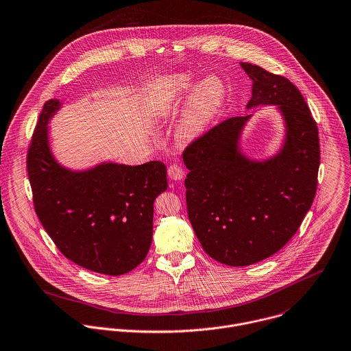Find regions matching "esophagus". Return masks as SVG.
Here are the masks:
<instances>
[{"instance_id": "1", "label": "esophagus", "mask_w": 351, "mask_h": 351, "mask_svg": "<svg viewBox=\"0 0 351 351\" xmlns=\"http://www.w3.org/2000/svg\"><path fill=\"white\" fill-rule=\"evenodd\" d=\"M167 174H169V177H170L171 180H174V181H181V180L184 178V176H185V171H184V169H182L178 163H173V165L169 166Z\"/></svg>"}]
</instances>
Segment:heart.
Instances as JSON below:
<instances>
[{
  "instance_id": "obj_1",
  "label": "heart",
  "mask_w": 351,
  "mask_h": 351,
  "mask_svg": "<svg viewBox=\"0 0 351 351\" xmlns=\"http://www.w3.org/2000/svg\"><path fill=\"white\" fill-rule=\"evenodd\" d=\"M193 88V82L182 76L173 80L170 87L163 86L149 101L147 114L155 122H163L171 110ZM226 98V88L218 76L203 79L195 88L184 118L178 128L181 141H192L202 136L213 119L217 117Z\"/></svg>"
}]
</instances>
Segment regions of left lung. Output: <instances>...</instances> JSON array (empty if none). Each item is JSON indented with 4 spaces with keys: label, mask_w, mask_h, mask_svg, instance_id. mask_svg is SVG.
<instances>
[{
    "label": "left lung",
    "mask_w": 351,
    "mask_h": 351,
    "mask_svg": "<svg viewBox=\"0 0 351 351\" xmlns=\"http://www.w3.org/2000/svg\"><path fill=\"white\" fill-rule=\"evenodd\" d=\"M253 82L246 109L275 105L286 123L282 149L257 162L239 151L250 116L232 117L192 141L184 151L191 225L214 260L233 267L258 263L297 233L317 188V123L286 77L241 62Z\"/></svg>",
    "instance_id": "1"
}]
</instances>
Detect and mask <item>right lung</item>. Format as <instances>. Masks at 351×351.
I'll return each instance as SVG.
<instances>
[{
  "label": "right lung",
  "instance_id": "1",
  "mask_svg": "<svg viewBox=\"0 0 351 351\" xmlns=\"http://www.w3.org/2000/svg\"><path fill=\"white\" fill-rule=\"evenodd\" d=\"M60 108L58 99L45 104L27 154L35 213L66 258L98 274H126L149 250L154 202L167 189L166 166L159 160L109 162L84 171L61 166L47 134Z\"/></svg>",
  "mask_w": 351,
  "mask_h": 351
}]
</instances>
